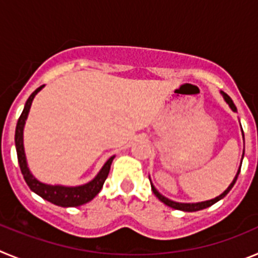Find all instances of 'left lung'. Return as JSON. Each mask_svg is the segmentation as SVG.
<instances>
[{"label": "left lung", "mask_w": 258, "mask_h": 258, "mask_svg": "<svg viewBox=\"0 0 258 258\" xmlns=\"http://www.w3.org/2000/svg\"><path fill=\"white\" fill-rule=\"evenodd\" d=\"M221 94H222L223 99H225V102H226L227 104H229L230 108L234 111V112H236V107L235 104H234V102L231 101V98L229 97V95L226 94V93L221 92ZM241 126V125H240ZM243 138H244V136H243ZM243 157H244V151H243V156H241V160H243ZM240 166H241V161H240ZM240 166H239L238 169V173H236V175L234 177V179H232L231 183L229 184V187L226 188V190L223 191L221 195H218V197H216L214 199H211V200H206V202H199V203H178V202H174V200H170L168 199V198H165L164 195H161L159 191L156 190V187H155L154 184L151 183V188H152V192L155 194V197L157 198V199L160 200V202H163L165 206L170 207V208L173 209H178V211H183V212H197V211H202V209H206L208 208V207L213 206V204H216L217 202H220L221 199H223V198L226 197L227 194L230 192V190L232 188V186L235 184L236 179H238V175L239 173H240ZM150 181H151V178H150Z\"/></svg>", "instance_id": "obj_1"}]
</instances>
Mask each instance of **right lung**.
Instances as JSON below:
<instances>
[{
	"label": "right lung",
	"mask_w": 258,
	"mask_h": 258,
	"mask_svg": "<svg viewBox=\"0 0 258 258\" xmlns=\"http://www.w3.org/2000/svg\"><path fill=\"white\" fill-rule=\"evenodd\" d=\"M45 85L40 86L29 95L27 99L26 106L23 109L22 115H20L19 120H18L17 129H15V147H17V154H18V161H19L20 170L22 174L26 179L27 184L29 186L33 192H36L38 197L42 199L47 200V202L55 204L59 207H79L86 204L90 200L94 199L98 195V192L102 190L103 183L106 181L107 175L109 173V168L112 164L115 156H111L108 160L104 163L102 166L101 170L98 172L92 181H89L88 183L80 184V186H63V184H47L44 182L38 181L36 177L31 173L28 168V163H27V156L26 151H24V140H23V133H24V125H26L27 117H28L29 109H31L32 102L35 99L38 92H41V89L44 88Z\"/></svg>",
	"instance_id": "add662e5"
}]
</instances>
